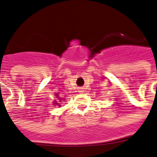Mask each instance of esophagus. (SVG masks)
<instances>
[{
	"label": "esophagus",
	"instance_id": "esophagus-1",
	"mask_svg": "<svg viewBox=\"0 0 157 157\" xmlns=\"http://www.w3.org/2000/svg\"><path fill=\"white\" fill-rule=\"evenodd\" d=\"M79 92H83V91H82V90H80V91H79Z\"/></svg>",
	"mask_w": 157,
	"mask_h": 157
}]
</instances>
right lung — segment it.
<instances>
[{"label": "right lung", "instance_id": "add662e5", "mask_svg": "<svg viewBox=\"0 0 157 157\" xmlns=\"http://www.w3.org/2000/svg\"><path fill=\"white\" fill-rule=\"evenodd\" d=\"M57 104H58V103H57Z\"/></svg>", "mask_w": 157, "mask_h": 157}]
</instances>
